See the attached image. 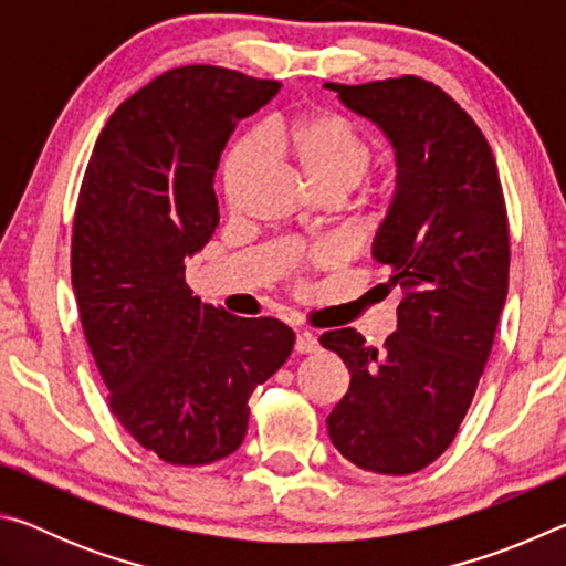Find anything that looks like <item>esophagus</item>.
<instances>
[{
    "mask_svg": "<svg viewBox=\"0 0 566 566\" xmlns=\"http://www.w3.org/2000/svg\"><path fill=\"white\" fill-rule=\"evenodd\" d=\"M294 349L300 354H312L319 349V339L314 337L312 332H296V339H294Z\"/></svg>",
    "mask_w": 566,
    "mask_h": 566,
    "instance_id": "1",
    "label": "esophagus"
}]
</instances>
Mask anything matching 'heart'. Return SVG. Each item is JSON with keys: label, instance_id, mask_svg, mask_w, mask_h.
I'll use <instances>...</instances> for the list:
<instances>
[{"label": "heart", "instance_id": "obj_1", "mask_svg": "<svg viewBox=\"0 0 566 566\" xmlns=\"http://www.w3.org/2000/svg\"><path fill=\"white\" fill-rule=\"evenodd\" d=\"M264 155L290 161L319 197L339 199L367 177L375 161V142L344 114L317 109L266 124L256 139H244L229 151L222 191L229 209L244 205L264 175Z\"/></svg>", "mask_w": 566, "mask_h": 566}]
</instances>
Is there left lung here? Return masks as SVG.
<instances>
[{
	"label": "left lung",
	"instance_id": "1",
	"mask_svg": "<svg viewBox=\"0 0 566 566\" xmlns=\"http://www.w3.org/2000/svg\"><path fill=\"white\" fill-rule=\"evenodd\" d=\"M329 90L395 147L397 189L371 254L405 300L381 349L352 327L319 337L352 375L327 429L352 464L401 476L452 444L490 359L510 286L502 181L482 129L437 84L409 74Z\"/></svg>",
	"mask_w": 566,
	"mask_h": 566
}]
</instances>
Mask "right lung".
Here are the masks:
<instances>
[{
	"label": "right lung",
	"mask_w": 566,
	"mask_h": 566,
	"mask_svg": "<svg viewBox=\"0 0 566 566\" xmlns=\"http://www.w3.org/2000/svg\"><path fill=\"white\" fill-rule=\"evenodd\" d=\"M280 87L224 66L169 70L119 104L84 171L72 234L84 337L112 415L169 464L237 452L249 397L294 347L286 324L234 317L185 282V260L219 224L229 134Z\"/></svg>",
	"instance_id": "1"
}]
</instances>
